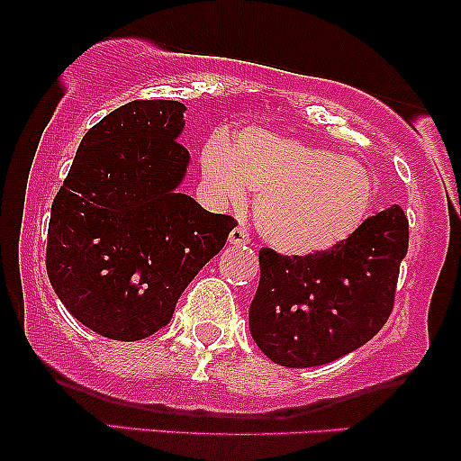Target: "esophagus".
I'll list each match as a JSON object with an SVG mask.
<instances>
[{
    "label": "esophagus",
    "mask_w": 461,
    "mask_h": 461,
    "mask_svg": "<svg viewBox=\"0 0 461 461\" xmlns=\"http://www.w3.org/2000/svg\"><path fill=\"white\" fill-rule=\"evenodd\" d=\"M249 242V230H245V227H234V230L230 231V245H247Z\"/></svg>",
    "instance_id": "34e87169"
}]
</instances>
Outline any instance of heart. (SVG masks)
I'll list each match as a JSON object with an SVG mask.
<instances>
[{
    "label": "heart",
    "mask_w": 461,
    "mask_h": 461,
    "mask_svg": "<svg viewBox=\"0 0 461 461\" xmlns=\"http://www.w3.org/2000/svg\"><path fill=\"white\" fill-rule=\"evenodd\" d=\"M201 173L225 203L240 205L247 186L260 193L258 230L288 256L342 245L364 223L375 197L373 177L359 162L262 128L238 131L234 145L210 136L201 149Z\"/></svg>",
    "instance_id": "b5f03b06"
}]
</instances>
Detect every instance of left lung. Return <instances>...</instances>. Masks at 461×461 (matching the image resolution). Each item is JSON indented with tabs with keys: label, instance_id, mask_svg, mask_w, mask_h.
<instances>
[{
	"label": "left lung",
	"instance_id": "8db88e82",
	"mask_svg": "<svg viewBox=\"0 0 461 461\" xmlns=\"http://www.w3.org/2000/svg\"><path fill=\"white\" fill-rule=\"evenodd\" d=\"M410 225L401 205L368 216L342 245L314 256L260 251L249 330L267 357L310 368L366 345L388 321Z\"/></svg>",
	"mask_w": 461,
	"mask_h": 461
}]
</instances>
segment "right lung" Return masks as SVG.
Wrapping results in <instances>:
<instances>
[{"label":"right lung","instance_id":"1","mask_svg":"<svg viewBox=\"0 0 461 461\" xmlns=\"http://www.w3.org/2000/svg\"><path fill=\"white\" fill-rule=\"evenodd\" d=\"M186 105L136 99L84 134L54 203L47 275L88 330L142 340L171 321L179 294L223 249L236 221L177 193Z\"/></svg>","mask_w":461,"mask_h":461}]
</instances>
